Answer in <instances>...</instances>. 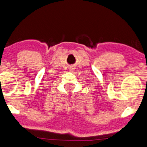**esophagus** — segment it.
Returning <instances> with one entry per match:
<instances>
[{"instance_id":"34e87169","label":"esophagus","mask_w":147,"mask_h":147,"mask_svg":"<svg viewBox=\"0 0 147 147\" xmlns=\"http://www.w3.org/2000/svg\"><path fill=\"white\" fill-rule=\"evenodd\" d=\"M74 69H75V68H74V67H70V70H71V71H74Z\"/></svg>"}]
</instances>
